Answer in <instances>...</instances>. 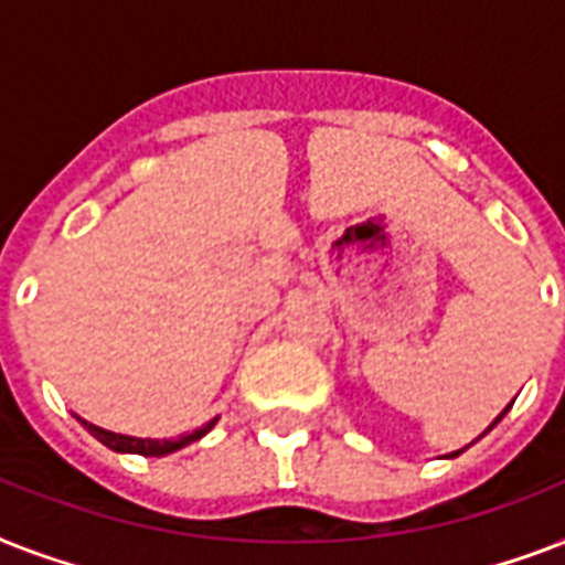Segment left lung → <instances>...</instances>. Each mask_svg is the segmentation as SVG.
<instances>
[{
  "instance_id": "1",
  "label": "left lung",
  "mask_w": 565,
  "mask_h": 565,
  "mask_svg": "<svg viewBox=\"0 0 565 565\" xmlns=\"http://www.w3.org/2000/svg\"><path fill=\"white\" fill-rule=\"evenodd\" d=\"M508 411H510V404H508V407H504V411H501V416H499V419H495V422H492L490 428H495V425H499V422L504 419V413H508ZM490 428H487V430H490ZM487 430H483V434H487ZM483 434H481V437H483ZM457 455H460V451H455V455H451V457H457Z\"/></svg>"
}]
</instances>
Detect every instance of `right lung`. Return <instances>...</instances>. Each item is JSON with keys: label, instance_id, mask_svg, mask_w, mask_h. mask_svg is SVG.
Wrapping results in <instances>:
<instances>
[{"label": "right lung", "instance_id": "add662e5", "mask_svg": "<svg viewBox=\"0 0 565 565\" xmlns=\"http://www.w3.org/2000/svg\"><path fill=\"white\" fill-rule=\"evenodd\" d=\"M78 422H82L84 428L90 430L93 437L99 439L102 446L114 448V451H126V455H143V457L172 455V451L190 446V443H195V439H202L204 434L216 425V419H213L207 422V425H202V428H195L193 434H184V437L179 439H140V437H126V434H114V430H105L99 428V425H90V422H84L82 416H78Z\"/></svg>", "mask_w": 565, "mask_h": 565}]
</instances>
